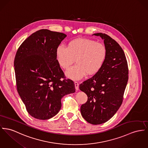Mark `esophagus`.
I'll use <instances>...</instances> for the list:
<instances>
[{
    "label": "esophagus",
    "mask_w": 148,
    "mask_h": 148,
    "mask_svg": "<svg viewBox=\"0 0 148 148\" xmlns=\"http://www.w3.org/2000/svg\"><path fill=\"white\" fill-rule=\"evenodd\" d=\"M75 89L77 90L79 89V84L78 82H75Z\"/></svg>",
    "instance_id": "1"
}]
</instances>
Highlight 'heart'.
<instances>
[{
  "label": "heart",
  "mask_w": 148,
  "mask_h": 148,
  "mask_svg": "<svg viewBox=\"0 0 148 148\" xmlns=\"http://www.w3.org/2000/svg\"><path fill=\"white\" fill-rule=\"evenodd\" d=\"M57 61L63 69L69 68L76 59V64L66 72L68 77L77 80L86 74L91 76L98 73L107 57V49L100 42L90 39H76L70 41L67 48L59 45L56 51Z\"/></svg>",
  "instance_id": "obj_1"
}]
</instances>
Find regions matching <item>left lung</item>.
Masks as SVG:
<instances>
[{
	"mask_svg": "<svg viewBox=\"0 0 148 148\" xmlns=\"http://www.w3.org/2000/svg\"><path fill=\"white\" fill-rule=\"evenodd\" d=\"M104 40L107 57L98 73L79 85L88 101L81 106L83 118L92 125H100L112 118L121 107L128 79V64L118 42L108 35L94 34Z\"/></svg>",
	"mask_w": 148,
	"mask_h": 148,
	"instance_id": "8db88e82",
	"label": "left lung"
}]
</instances>
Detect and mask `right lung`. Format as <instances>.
I'll use <instances>...</instances> for the list:
<instances>
[{"mask_svg":"<svg viewBox=\"0 0 148 148\" xmlns=\"http://www.w3.org/2000/svg\"><path fill=\"white\" fill-rule=\"evenodd\" d=\"M67 35L38 30L20 45L14 61L17 90L30 115L48 119L61 108V99L75 92L74 82L66 79L56 51Z\"/></svg>","mask_w":148,"mask_h":148,"instance_id":"add662e5","label":"right lung"}]
</instances>
